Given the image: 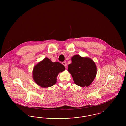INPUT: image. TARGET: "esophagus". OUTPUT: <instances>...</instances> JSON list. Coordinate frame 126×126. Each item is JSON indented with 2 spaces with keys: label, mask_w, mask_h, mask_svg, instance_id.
I'll return each instance as SVG.
<instances>
[{
  "label": "esophagus",
  "mask_w": 126,
  "mask_h": 126,
  "mask_svg": "<svg viewBox=\"0 0 126 126\" xmlns=\"http://www.w3.org/2000/svg\"><path fill=\"white\" fill-rule=\"evenodd\" d=\"M62 64L64 65V66H65V67L66 68V66H67V65H66V62H62Z\"/></svg>",
  "instance_id": "obj_1"
}]
</instances>
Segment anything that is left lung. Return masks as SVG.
Instances as JSON below:
<instances>
[{
    "instance_id": "left-lung-1",
    "label": "left lung",
    "mask_w": 126,
    "mask_h": 126,
    "mask_svg": "<svg viewBox=\"0 0 126 126\" xmlns=\"http://www.w3.org/2000/svg\"><path fill=\"white\" fill-rule=\"evenodd\" d=\"M72 63L68 66V71L72 75L75 84L79 86H89L96 77L97 67L89 58L75 55L71 58Z\"/></svg>"
}]
</instances>
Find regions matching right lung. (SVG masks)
Returning <instances> with one entry per match:
<instances>
[{"label":"right lung","mask_w":126,"mask_h":126,"mask_svg":"<svg viewBox=\"0 0 126 126\" xmlns=\"http://www.w3.org/2000/svg\"><path fill=\"white\" fill-rule=\"evenodd\" d=\"M65 69V66L60 62H52L45 58L34 66L33 79L39 86L44 88L49 87L56 83L58 74Z\"/></svg>","instance_id":"1"}]
</instances>
